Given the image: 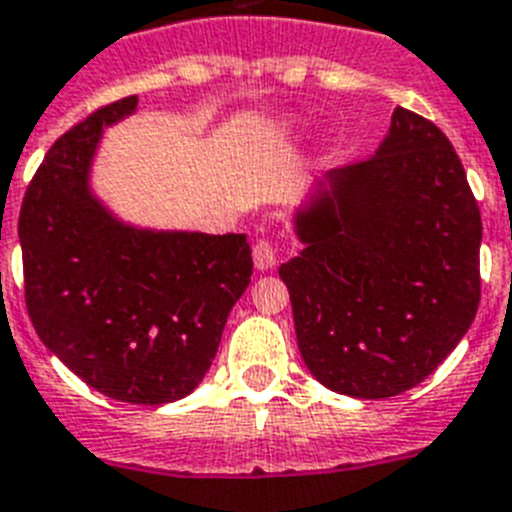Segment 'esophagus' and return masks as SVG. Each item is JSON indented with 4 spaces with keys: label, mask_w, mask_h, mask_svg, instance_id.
<instances>
[{
    "label": "esophagus",
    "mask_w": 512,
    "mask_h": 512,
    "mask_svg": "<svg viewBox=\"0 0 512 512\" xmlns=\"http://www.w3.org/2000/svg\"><path fill=\"white\" fill-rule=\"evenodd\" d=\"M253 264L259 272H269L274 264H277V251L269 240H256V246H253Z\"/></svg>",
    "instance_id": "1"
}]
</instances>
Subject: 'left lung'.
Here are the masks:
<instances>
[{
    "mask_svg": "<svg viewBox=\"0 0 512 512\" xmlns=\"http://www.w3.org/2000/svg\"><path fill=\"white\" fill-rule=\"evenodd\" d=\"M280 266L303 363L361 400L424 382L479 308L481 214L453 143L398 107L374 156L316 180Z\"/></svg>",
    "mask_w": 512,
    "mask_h": 512,
    "instance_id": "left-lung-1",
    "label": "left lung"
}]
</instances>
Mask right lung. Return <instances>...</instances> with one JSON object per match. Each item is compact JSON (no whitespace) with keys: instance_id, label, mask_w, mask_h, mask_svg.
I'll return each mask as SVG.
<instances>
[{"instance_id":"1","label":"right lung","mask_w":512,"mask_h":512,"mask_svg":"<svg viewBox=\"0 0 512 512\" xmlns=\"http://www.w3.org/2000/svg\"><path fill=\"white\" fill-rule=\"evenodd\" d=\"M138 96L96 109L54 143L25 190V306L46 348L88 387L133 405L175 403L217 356L253 274L246 235L122 222L91 188L104 130Z\"/></svg>"}]
</instances>
